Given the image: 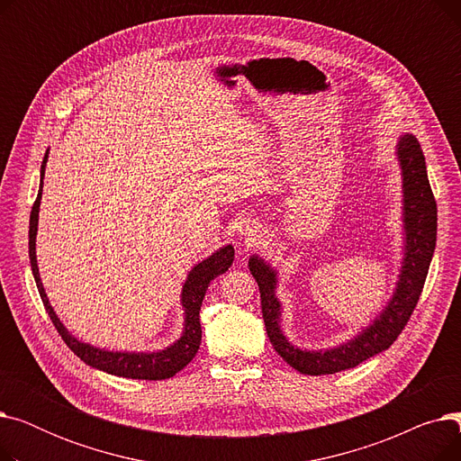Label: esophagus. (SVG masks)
I'll return each mask as SVG.
<instances>
[{
	"label": "esophagus",
	"instance_id": "obj_1",
	"mask_svg": "<svg viewBox=\"0 0 461 461\" xmlns=\"http://www.w3.org/2000/svg\"><path fill=\"white\" fill-rule=\"evenodd\" d=\"M259 224L258 222H254V221H245L243 224L239 226V230H237V235L240 237V239H245V243L247 245H250V243H254V240L259 237Z\"/></svg>",
	"mask_w": 461,
	"mask_h": 461
}]
</instances>
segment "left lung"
<instances>
[{
  "mask_svg": "<svg viewBox=\"0 0 461 461\" xmlns=\"http://www.w3.org/2000/svg\"><path fill=\"white\" fill-rule=\"evenodd\" d=\"M396 158L402 169V230L403 258L394 294L377 318L348 342L329 349H303L282 332V303L276 297L278 273L258 254L250 256L249 269L261 294V312L267 336L276 353L289 366L308 375H325L358 366L366 358L389 349L413 313L438 239V203L428 181L426 160L415 136L405 134L396 143Z\"/></svg>",
  "mask_w": 461,
  "mask_h": 461,
  "instance_id": "left-lung-1",
  "label": "left lung"
}]
</instances>
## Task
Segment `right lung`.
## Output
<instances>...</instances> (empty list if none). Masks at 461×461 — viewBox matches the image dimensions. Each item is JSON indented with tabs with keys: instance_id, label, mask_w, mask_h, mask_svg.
<instances>
[{
	"instance_id": "right-lung-1",
	"label": "right lung",
	"mask_w": 461,
	"mask_h": 461,
	"mask_svg": "<svg viewBox=\"0 0 461 461\" xmlns=\"http://www.w3.org/2000/svg\"><path fill=\"white\" fill-rule=\"evenodd\" d=\"M46 160H48V151L41 164V186L32 209V216H30V261H32V271L39 289V295L54 327L58 329V332L61 334L70 351L77 357H80L91 368L103 370L106 374L119 375V377H129V379L158 381V379L174 377L177 372H181L188 365L194 357H196L200 349V344H202L200 308L211 280H214L218 275L226 273L231 267L233 258H235L233 247L226 245L222 249H218L209 258L194 265L190 273L186 275V280L181 289V306L185 310L183 332L172 346L158 351H108V349L86 344L78 340V338H75V334H70L67 327L61 323V320L58 318V313L54 312L50 301L46 297L41 275H39V267H37L35 240H37L39 209H41V198H42V179H44Z\"/></svg>"
}]
</instances>
